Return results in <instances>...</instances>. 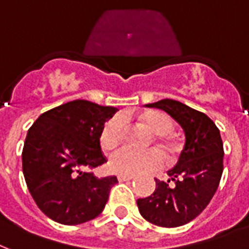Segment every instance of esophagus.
<instances>
[{"instance_id":"esophagus-1","label":"esophagus","mask_w":249,"mask_h":249,"mask_svg":"<svg viewBox=\"0 0 249 249\" xmlns=\"http://www.w3.org/2000/svg\"><path fill=\"white\" fill-rule=\"evenodd\" d=\"M132 178H134V176H118V181H121V182H123V181H130L132 180Z\"/></svg>"}]
</instances>
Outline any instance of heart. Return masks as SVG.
Returning <instances> with one entry per match:
<instances>
[{"label":"heart","mask_w":249,"mask_h":249,"mask_svg":"<svg viewBox=\"0 0 249 249\" xmlns=\"http://www.w3.org/2000/svg\"><path fill=\"white\" fill-rule=\"evenodd\" d=\"M142 122L148 127L153 134H158V139L168 152H175L177 140L168 134L172 130V121L167 114L161 111H148L139 117ZM123 136V121L114 117L105 123L100 134L101 147L105 151H113L121 144ZM162 161V155L158 149L136 151L132 148H123L110 158V169L122 176H135L143 172L158 168Z\"/></svg>","instance_id":"b5f03b06"}]
</instances>
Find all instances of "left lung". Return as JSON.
Masks as SVG:
<instances>
[{
    "mask_svg": "<svg viewBox=\"0 0 249 249\" xmlns=\"http://www.w3.org/2000/svg\"><path fill=\"white\" fill-rule=\"evenodd\" d=\"M145 106L169 114L182 127L185 144L177 164L168 171L169 180L155 178V192L136 203L149 223L160 227L184 226L205 210L218 189L224 155L220 132L206 114L178 101L165 98Z\"/></svg>",
    "mask_w": 249,
    "mask_h": 249,
    "instance_id": "obj_1",
    "label": "left lung"
}]
</instances>
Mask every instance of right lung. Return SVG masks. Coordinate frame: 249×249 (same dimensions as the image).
<instances>
[{
  "label": "right lung",
  "mask_w": 249,
  "mask_h": 249,
  "mask_svg": "<svg viewBox=\"0 0 249 249\" xmlns=\"http://www.w3.org/2000/svg\"><path fill=\"white\" fill-rule=\"evenodd\" d=\"M117 111L76 100L43 113L30 127L22 152L23 176L35 203L52 220L81 224L105 209L117 177L97 178L84 169L106 162L100 134Z\"/></svg>",
  "instance_id": "right-lung-1"
}]
</instances>
